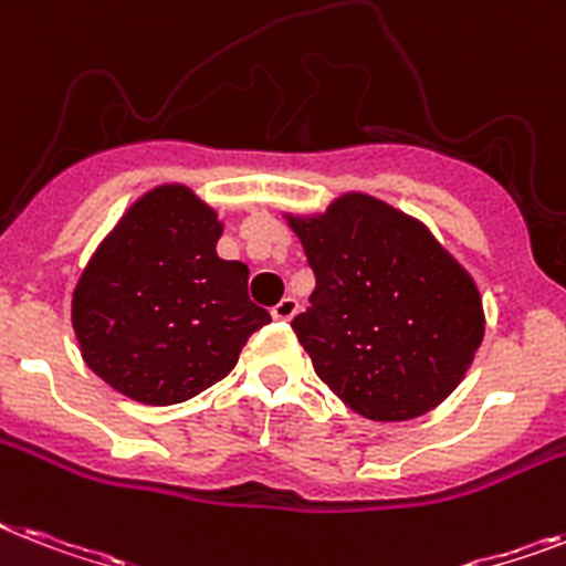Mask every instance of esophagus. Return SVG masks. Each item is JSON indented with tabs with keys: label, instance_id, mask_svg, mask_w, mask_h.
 <instances>
[{
	"label": "esophagus",
	"instance_id": "esophagus-1",
	"mask_svg": "<svg viewBox=\"0 0 566 566\" xmlns=\"http://www.w3.org/2000/svg\"><path fill=\"white\" fill-rule=\"evenodd\" d=\"M298 311V302L293 296H284L279 305L273 307V319H293Z\"/></svg>",
	"mask_w": 566,
	"mask_h": 566
}]
</instances>
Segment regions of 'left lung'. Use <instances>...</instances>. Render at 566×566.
Listing matches in <instances>:
<instances>
[{"mask_svg": "<svg viewBox=\"0 0 566 566\" xmlns=\"http://www.w3.org/2000/svg\"><path fill=\"white\" fill-rule=\"evenodd\" d=\"M287 223L316 275L293 319L316 375L371 421H410L465 378L485 334L474 279L421 220L369 195Z\"/></svg>", "mask_w": 566, "mask_h": 566, "instance_id": "obj_1", "label": "left lung"}]
</instances>
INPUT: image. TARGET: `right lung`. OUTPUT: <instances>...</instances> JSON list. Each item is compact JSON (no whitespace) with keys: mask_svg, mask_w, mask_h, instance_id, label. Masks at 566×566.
I'll return each mask as SVG.
<instances>
[{"mask_svg":"<svg viewBox=\"0 0 566 566\" xmlns=\"http://www.w3.org/2000/svg\"><path fill=\"white\" fill-rule=\"evenodd\" d=\"M223 223L188 186H159L124 211L72 293L81 357L133 401L168 407L235 369L270 314L250 270L218 255Z\"/></svg>","mask_w":566,"mask_h":566,"instance_id":"1","label":"right lung"}]
</instances>
